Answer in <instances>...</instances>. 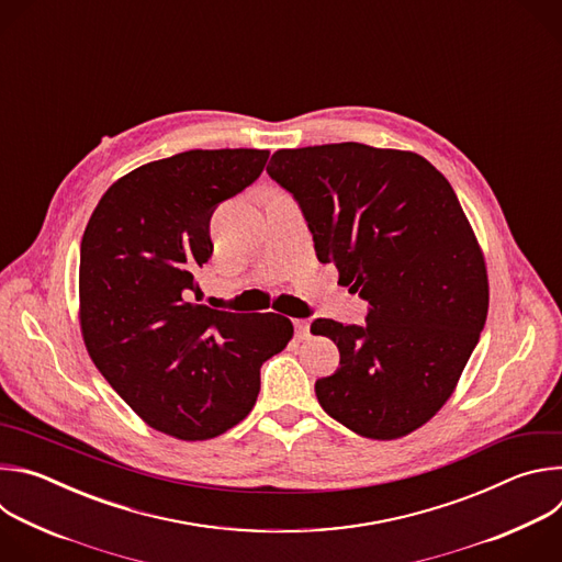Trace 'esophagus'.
Returning <instances> with one entry per match:
<instances>
[{
    "label": "esophagus",
    "mask_w": 562,
    "mask_h": 562,
    "mask_svg": "<svg viewBox=\"0 0 562 562\" xmlns=\"http://www.w3.org/2000/svg\"><path fill=\"white\" fill-rule=\"evenodd\" d=\"M293 327H295V336L297 338H306L308 336V319H293Z\"/></svg>",
    "instance_id": "34e87169"
}]
</instances>
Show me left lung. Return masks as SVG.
<instances>
[{"label": "left lung", "mask_w": 562, "mask_h": 562, "mask_svg": "<svg viewBox=\"0 0 562 562\" xmlns=\"http://www.w3.org/2000/svg\"><path fill=\"white\" fill-rule=\"evenodd\" d=\"M267 173L302 209L317 260L369 304L364 325L313 319L311 334L340 351L317 403L364 438L412 434L453 393L490 308L451 184L418 153L358 142L276 150Z\"/></svg>", "instance_id": "left-lung-1"}]
</instances>
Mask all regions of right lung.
<instances>
[{
	"instance_id": "add662e5",
	"label": "right lung",
	"mask_w": 562,
	"mask_h": 562,
	"mask_svg": "<svg viewBox=\"0 0 562 562\" xmlns=\"http://www.w3.org/2000/svg\"><path fill=\"white\" fill-rule=\"evenodd\" d=\"M269 150H184L120 178L79 249V325L91 360L153 429L206 440L249 416L260 367L293 338L278 313L200 304L215 206L254 184Z\"/></svg>"
}]
</instances>
